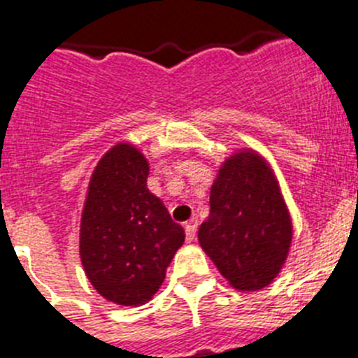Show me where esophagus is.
Returning a JSON list of instances; mask_svg holds the SVG:
<instances>
[{"label":"esophagus","mask_w":358,"mask_h":358,"mask_svg":"<svg viewBox=\"0 0 358 358\" xmlns=\"http://www.w3.org/2000/svg\"><path fill=\"white\" fill-rule=\"evenodd\" d=\"M185 233H186V240H188V242H194L195 235H197V224H195V222L186 224Z\"/></svg>","instance_id":"esophagus-1"}]
</instances>
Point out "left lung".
Segmentation results:
<instances>
[{"label": "left lung", "instance_id": "obj_1", "mask_svg": "<svg viewBox=\"0 0 358 358\" xmlns=\"http://www.w3.org/2000/svg\"><path fill=\"white\" fill-rule=\"evenodd\" d=\"M292 242V220L267 161L255 150L227 157L210 194L199 243L231 287L258 290L280 274Z\"/></svg>", "mask_w": 358, "mask_h": 358}]
</instances>
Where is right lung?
<instances>
[{
	"instance_id": "right-lung-1",
	"label": "right lung",
	"mask_w": 358,
	"mask_h": 358,
	"mask_svg": "<svg viewBox=\"0 0 358 358\" xmlns=\"http://www.w3.org/2000/svg\"><path fill=\"white\" fill-rule=\"evenodd\" d=\"M148 161L118 143L93 170L80 220V260L107 301L138 306L152 299L185 242L161 199L147 188Z\"/></svg>"
}]
</instances>
